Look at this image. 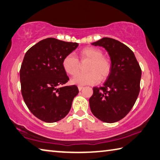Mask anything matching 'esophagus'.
<instances>
[{"instance_id": "1", "label": "esophagus", "mask_w": 160, "mask_h": 160, "mask_svg": "<svg viewBox=\"0 0 160 160\" xmlns=\"http://www.w3.org/2000/svg\"><path fill=\"white\" fill-rule=\"evenodd\" d=\"M78 91H82V89L83 88V86H78Z\"/></svg>"}]
</instances>
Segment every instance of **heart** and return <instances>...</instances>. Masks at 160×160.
Returning <instances> with one entry per match:
<instances>
[{
  "label": "heart",
  "mask_w": 160,
  "mask_h": 160,
  "mask_svg": "<svg viewBox=\"0 0 160 160\" xmlns=\"http://www.w3.org/2000/svg\"><path fill=\"white\" fill-rule=\"evenodd\" d=\"M82 60H90L88 64L87 73L78 74L79 61L72 54L67 55L63 58L62 65L64 71L71 76L76 77L72 80V83L79 86L95 84L100 80H105L110 75L112 72L111 60L103 56V52L100 49L94 47H86L78 52Z\"/></svg>",
  "instance_id": "1"
}]
</instances>
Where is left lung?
Wrapping results in <instances>:
<instances>
[{"mask_svg":"<svg viewBox=\"0 0 160 160\" xmlns=\"http://www.w3.org/2000/svg\"><path fill=\"white\" fill-rule=\"evenodd\" d=\"M91 44L107 50L112 67L103 86L93 87L89 99L91 110L102 122H118L129 112L136 101L141 69L133 52L119 41L105 37Z\"/></svg>","mask_w":160,"mask_h":160,"instance_id":"1","label":"left lung"}]
</instances>
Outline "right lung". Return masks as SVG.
<instances>
[{
  "mask_svg": "<svg viewBox=\"0 0 160 160\" xmlns=\"http://www.w3.org/2000/svg\"><path fill=\"white\" fill-rule=\"evenodd\" d=\"M78 46L54 38L43 39L27 50L21 65V91L33 115L48 123L65 117L78 93L77 86L64 85L69 77L62 62Z\"/></svg>",
  "mask_w": 160,
  "mask_h": 160,
  "instance_id": "right-lung-1",
  "label": "right lung"
}]
</instances>
